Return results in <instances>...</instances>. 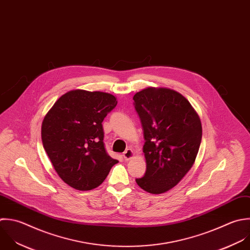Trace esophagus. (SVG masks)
Masks as SVG:
<instances>
[{"label":"esophagus","instance_id":"obj_1","mask_svg":"<svg viewBox=\"0 0 250 250\" xmlns=\"http://www.w3.org/2000/svg\"><path fill=\"white\" fill-rule=\"evenodd\" d=\"M123 157H124V159H125V161L130 160V159L133 157V151H132L131 149H126V150L124 152Z\"/></svg>","mask_w":250,"mask_h":250}]
</instances>
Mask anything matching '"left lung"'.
I'll list each match as a JSON object with an SVG mask.
<instances>
[{
    "label": "left lung",
    "mask_w": 250,
    "mask_h": 250,
    "mask_svg": "<svg viewBox=\"0 0 250 250\" xmlns=\"http://www.w3.org/2000/svg\"><path fill=\"white\" fill-rule=\"evenodd\" d=\"M140 119L147 163L139 187L151 194L173 188L193 167L202 142L201 120L180 93L168 88L148 87L133 96Z\"/></svg>",
    "instance_id": "obj_1"
}]
</instances>
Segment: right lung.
Returning a JSON list of instances; mask_svg holds the SVG:
<instances>
[{
	"label": "right lung",
	"mask_w": 250,
	"mask_h": 250,
	"mask_svg": "<svg viewBox=\"0 0 250 250\" xmlns=\"http://www.w3.org/2000/svg\"><path fill=\"white\" fill-rule=\"evenodd\" d=\"M117 103L112 94L77 89L63 94L45 115L42 146L69 186L80 191L94 189L118 163L105 149L102 126Z\"/></svg>",
	"instance_id": "right-lung-1"
}]
</instances>
